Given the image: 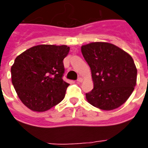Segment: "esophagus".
Listing matches in <instances>:
<instances>
[{
	"instance_id": "1",
	"label": "esophagus",
	"mask_w": 148,
	"mask_h": 148,
	"mask_svg": "<svg viewBox=\"0 0 148 148\" xmlns=\"http://www.w3.org/2000/svg\"><path fill=\"white\" fill-rule=\"evenodd\" d=\"M83 81V79L81 78V77H79V78H77V82H78V83H81Z\"/></svg>"
}]
</instances>
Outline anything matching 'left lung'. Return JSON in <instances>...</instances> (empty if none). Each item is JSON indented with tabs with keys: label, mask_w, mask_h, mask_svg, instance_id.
<instances>
[{
	"label": "left lung",
	"mask_w": 148,
	"mask_h": 148,
	"mask_svg": "<svg viewBox=\"0 0 148 148\" xmlns=\"http://www.w3.org/2000/svg\"><path fill=\"white\" fill-rule=\"evenodd\" d=\"M90 66L94 88L86 94L89 103L101 110L119 108L133 92L137 68L133 58L117 46L105 42L90 43L81 47Z\"/></svg>",
	"instance_id": "1"
}]
</instances>
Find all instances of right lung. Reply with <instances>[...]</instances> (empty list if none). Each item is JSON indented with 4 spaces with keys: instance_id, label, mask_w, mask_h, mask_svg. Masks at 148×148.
Masks as SVG:
<instances>
[{
    "instance_id": "obj_1",
    "label": "right lung",
    "mask_w": 148,
    "mask_h": 148,
    "mask_svg": "<svg viewBox=\"0 0 148 148\" xmlns=\"http://www.w3.org/2000/svg\"><path fill=\"white\" fill-rule=\"evenodd\" d=\"M66 45L34 46L17 56L11 67V79L22 103L34 111L49 110L64 98L69 84L63 80Z\"/></svg>"
}]
</instances>
